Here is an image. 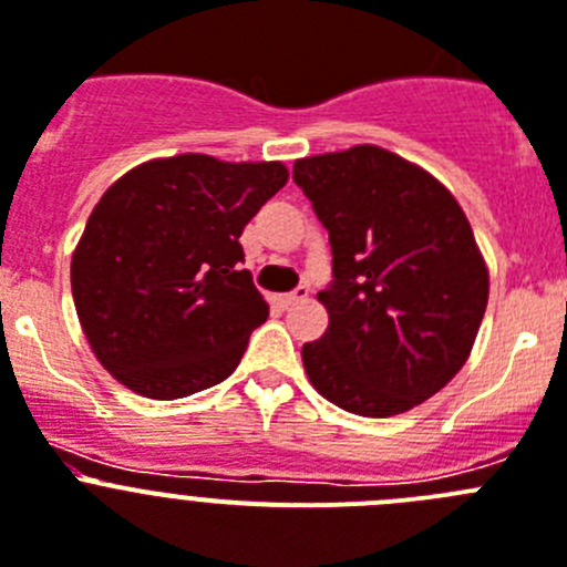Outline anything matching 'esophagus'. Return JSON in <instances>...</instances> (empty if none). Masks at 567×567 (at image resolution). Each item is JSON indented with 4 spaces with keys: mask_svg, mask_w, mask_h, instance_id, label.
<instances>
[{
    "mask_svg": "<svg viewBox=\"0 0 567 567\" xmlns=\"http://www.w3.org/2000/svg\"><path fill=\"white\" fill-rule=\"evenodd\" d=\"M305 299H308V288H296V290H290V293L279 296V305H282V308H290V305L305 302Z\"/></svg>",
    "mask_w": 567,
    "mask_h": 567,
    "instance_id": "34e87169",
    "label": "esophagus"
}]
</instances>
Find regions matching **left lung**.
Instances as JSON below:
<instances>
[{
	"mask_svg": "<svg viewBox=\"0 0 567 567\" xmlns=\"http://www.w3.org/2000/svg\"><path fill=\"white\" fill-rule=\"evenodd\" d=\"M330 237L324 336L302 347L330 404L364 417L412 410L455 379L488 302V271L443 183L381 146L293 163Z\"/></svg>",
	"mask_w": 567,
	"mask_h": 567,
	"instance_id": "8db88e82",
	"label": "left lung"
}]
</instances>
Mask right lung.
I'll return each instance as SVG.
<instances>
[{
    "label": "right lung",
    "instance_id": "1",
    "mask_svg": "<svg viewBox=\"0 0 567 567\" xmlns=\"http://www.w3.org/2000/svg\"><path fill=\"white\" fill-rule=\"evenodd\" d=\"M288 183L282 163L150 161L112 183L75 246L73 302L95 359L172 401L237 370L268 302L239 271V234Z\"/></svg>",
    "mask_w": 567,
    "mask_h": 567
}]
</instances>
